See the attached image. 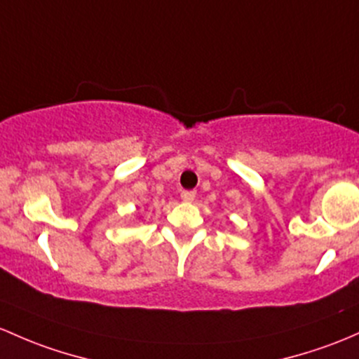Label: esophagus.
<instances>
[{
	"mask_svg": "<svg viewBox=\"0 0 359 359\" xmlns=\"http://www.w3.org/2000/svg\"><path fill=\"white\" fill-rule=\"evenodd\" d=\"M195 196H196V194H195L194 190H184V191H181V198H183V202H194Z\"/></svg>",
	"mask_w": 359,
	"mask_h": 359,
	"instance_id": "esophagus-1",
	"label": "esophagus"
}]
</instances>
